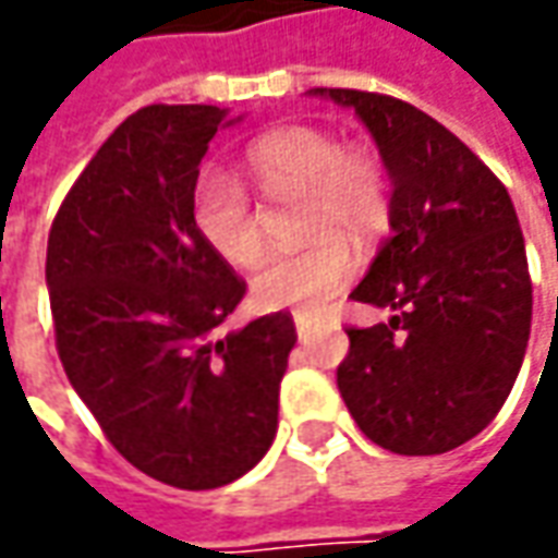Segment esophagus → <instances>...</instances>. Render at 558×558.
I'll return each instance as SVG.
<instances>
[{
	"label": "esophagus",
	"mask_w": 558,
	"mask_h": 558,
	"mask_svg": "<svg viewBox=\"0 0 558 558\" xmlns=\"http://www.w3.org/2000/svg\"><path fill=\"white\" fill-rule=\"evenodd\" d=\"M294 329H298V338H301V341H307V338L313 335L311 319H307V316H301V313H294Z\"/></svg>",
	"instance_id": "obj_1"
}]
</instances>
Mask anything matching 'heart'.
<instances>
[{
    "mask_svg": "<svg viewBox=\"0 0 558 558\" xmlns=\"http://www.w3.org/2000/svg\"><path fill=\"white\" fill-rule=\"evenodd\" d=\"M247 183L267 202L298 198V229L311 245L269 254L251 279V294L267 311H319L351 282L356 245L388 226V177L369 148L341 145L319 126H279L245 148ZM192 223L217 257L247 267L264 247V223L242 180L204 170L192 189Z\"/></svg>",
    "mask_w": 558,
    "mask_h": 558,
    "instance_id": "1",
    "label": "heart"
}]
</instances>
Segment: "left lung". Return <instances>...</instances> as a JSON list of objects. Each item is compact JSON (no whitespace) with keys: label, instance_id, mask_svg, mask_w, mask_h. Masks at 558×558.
I'll return each mask as SVG.
<instances>
[{"label":"left lung","instance_id":"left-lung-1","mask_svg":"<svg viewBox=\"0 0 558 558\" xmlns=\"http://www.w3.org/2000/svg\"><path fill=\"white\" fill-rule=\"evenodd\" d=\"M351 108L391 177V239L360 304L391 307L348 329L338 391L366 438L400 457H435L500 413L525 360L531 276L506 185L447 126L413 105L360 89H311Z\"/></svg>","mask_w":558,"mask_h":558}]
</instances>
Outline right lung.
<instances>
[{"label": "right lung", "instance_id": "obj_1", "mask_svg": "<svg viewBox=\"0 0 558 558\" xmlns=\"http://www.w3.org/2000/svg\"><path fill=\"white\" fill-rule=\"evenodd\" d=\"M214 105H148L120 123L54 214L46 286L54 348L105 438L140 472L214 490L264 460L291 313L220 335L245 298L192 223ZM232 123V120H229Z\"/></svg>", "mask_w": 558, "mask_h": 558}]
</instances>
